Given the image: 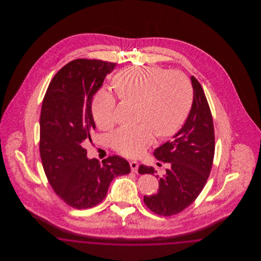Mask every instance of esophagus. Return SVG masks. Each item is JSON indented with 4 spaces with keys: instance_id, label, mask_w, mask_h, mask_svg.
<instances>
[{
    "instance_id": "1",
    "label": "esophagus",
    "mask_w": 261,
    "mask_h": 261,
    "mask_svg": "<svg viewBox=\"0 0 261 261\" xmlns=\"http://www.w3.org/2000/svg\"><path fill=\"white\" fill-rule=\"evenodd\" d=\"M130 167H131L132 172L137 173V172H138V168H139V163L135 162V161H131V162H130Z\"/></svg>"
}]
</instances>
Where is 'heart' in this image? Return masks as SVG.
Listing matches in <instances>:
<instances>
[{"label": "heart", "instance_id": "b5f03b06", "mask_svg": "<svg viewBox=\"0 0 261 261\" xmlns=\"http://www.w3.org/2000/svg\"><path fill=\"white\" fill-rule=\"evenodd\" d=\"M113 86L119 97L138 103L137 117L141 123L121 127L111 138L112 148L129 158L144 153L154 140V129L161 137L177 132L193 101V89L186 75L154 64L122 69L114 76ZM115 109V96L109 90H99L92 101V113L100 129L114 126Z\"/></svg>", "mask_w": 261, "mask_h": 261}]
</instances>
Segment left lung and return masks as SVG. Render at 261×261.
I'll return each mask as SVG.
<instances>
[{"instance_id":"left-lung-1","label":"left lung","mask_w":261,"mask_h":261,"mask_svg":"<svg viewBox=\"0 0 261 261\" xmlns=\"http://www.w3.org/2000/svg\"><path fill=\"white\" fill-rule=\"evenodd\" d=\"M194 99L184 126L160 148L154 156L168 162L169 167L160 179L155 195L145 196L144 202L149 211L171 216L192 204L198 198L211 173L215 138L211 109L199 81L192 76ZM140 174H154L151 166L140 165Z\"/></svg>"}]
</instances>
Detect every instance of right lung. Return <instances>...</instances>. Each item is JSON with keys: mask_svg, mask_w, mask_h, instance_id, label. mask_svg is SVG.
Listing matches in <instances>:
<instances>
[{"mask_svg": "<svg viewBox=\"0 0 261 261\" xmlns=\"http://www.w3.org/2000/svg\"><path fill=\"white\" fill-rule=\"evenodd\" d=\"M115 63L78 59L61 68L50 81L40 116V155L55 193L77 210L93 207L106 198L113 178L130 173L121 156L99 163L87 159L84 143L96 129L92 99Z\"/></svg>", "mask_w": 261, "mask_h": 261, "instance_id": "obj_1", "label": "right lung"}]
</instances>
